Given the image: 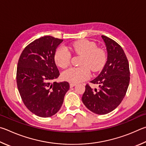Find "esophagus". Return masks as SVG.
<instances>
[{
	"mask_svg": "<svg viewBox=\"0 0 146 146\" xmlns=\"http://www.w3.org/2000/svg\"><path fill=\"white\" fill-rule=\"evenodd\" d=\"M76 83H70V88H72V87H74V86H76Z\"/></svg>",
	"mask_w": 146,
	"mask_h": 146,
	"instance_id": "34e87169",
	"label": "esophagus"
}]
</instances>
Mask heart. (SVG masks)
Masks as SVG:
<instances>
[{"label":"heart","instance_id":"1","mask_svg":"<svg viewBox=\"0 0 146 146\" xmlns=\"http://www.w3.org/2000/svg\"><path fill=\"white\" fill-rule=\"evenodd\" d=\"M70 48L76 54L83 56L80 63V67H72L64 71V80L72 83H80L90 78L91 70L96 72L103 67L106 61V54L102 48H98L95 42L87 40L76 41L70 45ZM56 65L65 68L70 63L71 54L63 46L56 50L54 56Z\"/></svg>","mask_w":146,"mask_h":146}]
</instances>
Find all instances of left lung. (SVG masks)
I'll return each mask as SVG.
<instances>
[{"mask_svg":"<svg viewBox=\"0 0 146 146\" xmlns=\"http://www.w3.org/2000/svg\"><path fill=\"white\" fill-rule=\"evenodd\" d=\"M101 37L106 44L108 58L100 74L90 81L98 84L99 89L94 90L86 84L82 96L86 108L99 115L110 113L121 104L130 80L128 60L121 45L105 36Z\"/></svg>","mask_w":146,"mask_h":146,"instance_id":"left-lung-1","label":"left lung"}]
</instances>
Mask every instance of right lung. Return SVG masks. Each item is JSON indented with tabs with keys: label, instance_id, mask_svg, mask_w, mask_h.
<instances>
[{
	"label": "right lung",
	"instance_id": "obj_1",
	"mask_svg": "<svg viewBox=\"0 0 146 146\" xmlns=\"http://www.w3.org/2000/svg\"><path fill=\"white\" fill-rule=\"evenodd\" d=\"M63 40L45 36L25 47L17 65V83L27 108L36 115L49 117L60 110L70 86L54 80L60 76L54 53Z\"/></svg>",
	"mask_w": 146,
	"mask_h": 146
}]
</instances>
